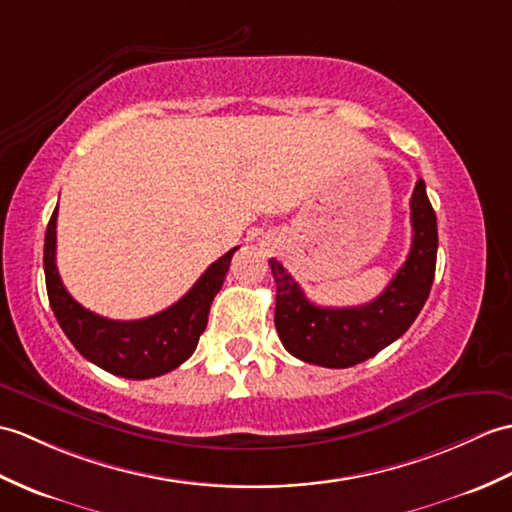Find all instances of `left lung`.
Wrapping results in <instances>:
<instances>
[{"label": "left lung", "instance_id": "left-lung-1", "mask_svg": "<svg viewBox=\"0 0 512 512\" xmlns=\"http://www.w3.org/2000/svg\"><path fill=\"white\" fill-rule=\"evenodd\" d=\"M410 220L408 259L386 290L366 305H314L281 261L270 259L277 283L275 327L283 347L294 358L327 368H349L373 358L406 334L430 296L438 251L436 213L421 178L410 198Z\"/></svg>", "mask_w": 512, "mask_h": 512}]
</instances>
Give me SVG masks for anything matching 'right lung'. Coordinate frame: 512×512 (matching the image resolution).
Instances as JSON below:
<instances>
[{
    "label": "right lung",
    "mask_w": 512,
    "mask_h": 512,
    "mask_svg": "<svg viewBox=\"0 0 512 512\" xmlns=\"http://www.w3.org/2000/svg\"><path fill=\"white\" fill-rule=\"evenodd\" d=\"M56 218L58 205L45 231L43 268L52 312L82 358L113 375L126 379H148L174 371L189 355L207 327L213 296L222 288L231 257L240 246L202 272L181 301L168 310L141 320H111L85 310L71 296L56 268Z\"/></svg>",
    "instance_id": "add662e5"
}]
</instances>
